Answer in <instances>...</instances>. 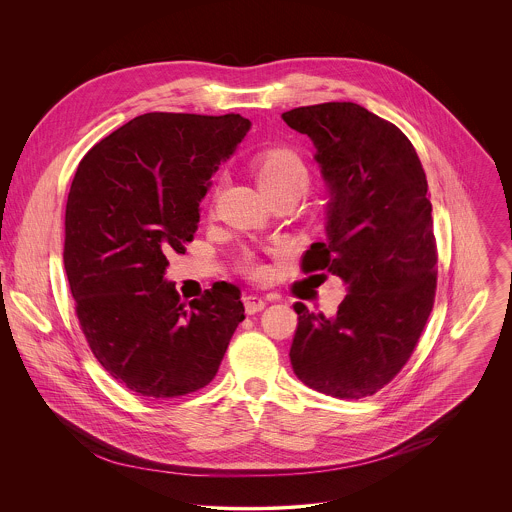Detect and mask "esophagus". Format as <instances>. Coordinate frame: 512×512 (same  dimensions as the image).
<instances>
[{"instance_id":"34e87169","label":"esophagus","mask_w":512,"mask_h":512,"mask_svg":"<svg viewBox=\"0 0 512 512\" xmlns=\"http://www.w3.org/2000/svg\"><path fill=\"white\" fill-rule=\"evenodd\" d=\"M266 307V299L258 297V295H246L244 297V309L248 315H254L258 311H262Z\"/></svg>"}]
</instances>
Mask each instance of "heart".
<instances>
[{
	"label": "heart",
	"mask_w": 512,
	"mask_h": 512,
	"mask_svg": "<svg viewBox=\"0 0 512 512\" xmlns=\"http://www.w3.org/2000/svg\"><path fill=\"white\" fill-rule=\"evenodd\" d=\"M254 175L268 199L286 195V193H303L309 183L307 167L297 151L290 147H272L262 151L254 159ZM252 276H260L258 266H248Z\"/></svg>",
	"instance_id": "b5f03b06"
}]
</instances>
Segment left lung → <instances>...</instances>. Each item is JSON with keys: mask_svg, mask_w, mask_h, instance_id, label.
<instances>
[{"mask_svg": "<svg viewBox=\"0 0 512 512\" xmlns=\"http://www.w3.org/2000/svg\"><path fill=\"white\" fill-rule=\"evenodd\" d=\"M282 118L313 142L329 191L327 240L311 244L301 268L347 286L333 317L293 305V372L317 392L359 400L406 365L434 305L438 256L426 173L408 138L355 102L293 108Z\"/></svg>", "mask_w": 512, "mask_h": 512, "instance_id": "obj_1", "label": "left lung"}]
</instances>
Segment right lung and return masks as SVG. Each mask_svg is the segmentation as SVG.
Instances as JSON below:
<instances>
[{
	"mask_svg": "<svg viewBox=\"0 0 512 512\" xmlns=\"http://www.w3.org/2000/svg\"><path fill=\"white\" fill-rule=\"evenodd\" d=\"M252 122L240 114L149 112L92 147L65 215V270L82 333L118 382L147 398L207 386L244 319L226 282L185 305L165 280L185 254L211 177Z\"/></svg>",
	"mask_w": 512,
	"mask_h": 512,
	"instance_id": "right-lung-1",
	"label": "right lung"
}]
</instances>
